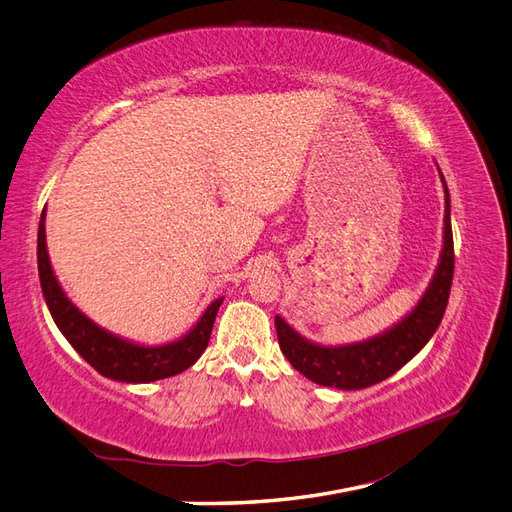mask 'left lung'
<instances>
[{"instance_id": "left-lung-1", "label": "left lung", "mask_w": 512, "mask_h": 512, "mask_svg": "<svg viewBox=\"0 0 512 512\" xmlns=\"http://www.w3.org/2000/svg\"><path fill=\"white\" fill-rule=\"evenodd\" d=\"M442 177V173H440ZM444 183V245L438 269L425 290L423 299L412 312L397 322L393 329L384 331L361 344L348 346H320L307 342L294 331L284 318L275 316L277 339L290 365L322 386H335L342 391L367 389L393 376L397 369L404 367L412 356L423 350L431 335L440 327L444 309L451 294L453 271H455V250H453V228H451V196Z\"/></svg>"}]
</instances>
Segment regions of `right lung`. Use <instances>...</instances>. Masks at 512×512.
Instances as JSON below:
<instances>
[{"label": "right lung", "instance_id": "obj_1", "mask_svg": "<svg viewBox=\"0 0 512 512\" xmlns=\"http://www.w3.org/2000/svg\"><path fill=\"white\" fill-rule=\"evenodd\" d=\"M38 273L42 294L59 331L98 374L119 382H153L177 376L192 367L209 344L213 322L222 305V299H215L188 335L164 346H138L104 331L79 312V307L61 290L46 252L44 211L38 226Z\"/></svg>", "mask_w": 512, "mask_h": 512}]
</instances>
